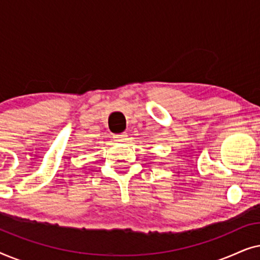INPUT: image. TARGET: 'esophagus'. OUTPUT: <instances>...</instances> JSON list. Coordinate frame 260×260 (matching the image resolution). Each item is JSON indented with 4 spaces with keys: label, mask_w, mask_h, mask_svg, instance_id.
Listing matches in <instances>:
<instances>
[{
    "label": "esophagus",
    "mask_w": 260,
    "mask_h": 260,
    "mask_svg": "<svg viewBox=\"0 0 260 260\" xmlns=\"http://www.w3.org/2000/svg\"><path fill=\"white\" fill-rule=\"evenodd\" d=\"M127 138V134L125 133H122V134H116L115 136H113V140L116 142H125Z\"/></svg>",
    "instance_id": "esophagus-1"
}]
</instances>
